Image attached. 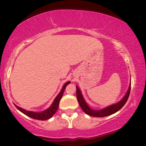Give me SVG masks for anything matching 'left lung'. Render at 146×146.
I'll use <instances>...</instances> for the list:
<instances>
[{
	"instance_id": "left-lung-1",
	"label": "left lung",
	"mask_w": 146,
	"mask_h": 146,
	"mask_svg": "<svg viewBox=\"0 0 146 146\" xmlns=\"http://www.w3.org/2000/svg\"><path fill=\"white\" fill-rule=\"evenodd\" d=\"M130 89H131V81L129 83V86L127 90L126 93L124 95L122 98L121 99L120 101L117 102V103L113 104L110 106L104 108L102 110H94L91 108L88 104L86 102L84 98L82 92L78 86H76V97L78 102L80 106L81 107V108L82 109V110L86 113V114L91 115V116L94 117H105L108 116V115H111L113 113L117 112V111H119L121 108H122L128 99L129 92H130Z\"/></svg>"
}]
</instances>
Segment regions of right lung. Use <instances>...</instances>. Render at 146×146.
Instances as JSON below:
<instances>
[{"label":"right lung","mask_w":146,"mask_h":146,"mask_svg":"<svg viewBox=\"0 0 146 146\" xmlns=\"http://www.w3.org/2000/svg\"><path fill=\"white\" fill-rule=\"evenodd\" d=\"M70 83V81H68L64 84L62 88L58 94L56 96V97L55 98V99L54 100L53 102L50 105V106L46 110H45L42 111H29L25 109L22 108L21 107L18 106L16 104H15V106L17 107V108L19 110V111H21L22 113H23L24 114L27 115V116L32 117V118L33 119H39V120H46V119H48L50 118H51V117L54 115V114L56 112L59 106L60 101L62 97L66 87Z\"/></svg>","instance_id":"add662e5"}]
</instances>
